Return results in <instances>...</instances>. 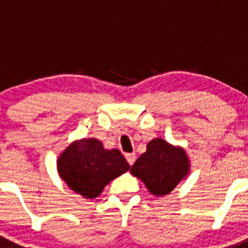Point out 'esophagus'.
<instances>
[{
    "instance_id": "obj_1",
    "label": "esophagus",
    "mask_w": 248,
    "mask_h": 248,
    "mask_svg": "<svg viewBox=\"0 0 248 248\" xmlns=\"http://www.w3.org/2000/svg\"><path fill=\"white\" fill-rule=\"evenodd\" d=\"M126 159H127V163L130 164V165H132V164L135 163V160H136V155L135 154H126Z\"/></svg>"
}]
</instances>
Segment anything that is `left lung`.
<instances>
[{
  "instance_id": "left-lung-1",
  "label": "left lung",
  "mask_w": 248,
  "mask_h": 248,
  "mask_svg": "<svg viewBox=\"0 0 248 248\" xmlns=\"http://www.w3.org/2000/svg\"><path fill=\"white\" fill-rule=\"evenodd\" d=\"M189 171L186 154L163 139L147 143L143 153L131 168L132 175L140 178L154 195L169 194Z\"/></svg>"
}]
</instances>
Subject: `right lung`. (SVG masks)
Returning <instances> with one entry per match:
<instances>
[{
	"instance_id": "obj_1",
	"label": "right lung",
	"mask_w": 248,
	"mask_h": 248,
	"mask_svg": "<svg viewBox=\"0 0 248 248\" xmlns=\"http://www.w3.org/2000/svg\"><path fill=\"white\" fill-rule=\"evenodd\" d=\"M130 169L117 149L106 150L97 139H83L65 149L59 160V175L84 198H95L114 178Z\"/></svg>"
}]
</instances>
